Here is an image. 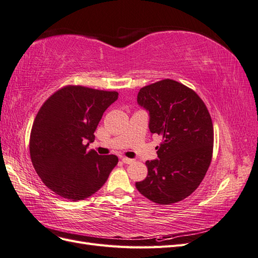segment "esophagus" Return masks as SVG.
Wrapping results in <instances>:
<instances>
[{
  "label": "esophagus",
  "mask_w": 258,
  "mask_h": 258,
  "mask_svg": "<svg viewBox=\"0 0 258 258\" xmlns=\"http://www.w3.org/2000/svg\"><path fill=\"white\" fill-rule=\"evenodd\" d=\"M121 161H122L123 163H127V165H129V163L134 162V159H130V158H127V157H122V158H121Z\"/></svg>",
  "instance_id": "obj_1"
}]
</instances>
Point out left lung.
Masks as SVG:
<instances>
[{
	"instance_id": "8db88e82",
	"label": "left lung",
	"mask_w": 258,
	"mask_h": 258,
	"mask_svg": "<svg viewBox=\"0 0 258 258\" xmlns=\"http://www.w3.org/2000/svg\"><path fill=\"white\" fill-rule=\"evenodd\" d=\"M138 103L150 113L148 127L162 142L156 147L159 159L145 162L147 176L136 187L155 204H175L197 189L210 167L212 119L196 92L169 79L140 89Z\"/></svg>"
}]
</instances>
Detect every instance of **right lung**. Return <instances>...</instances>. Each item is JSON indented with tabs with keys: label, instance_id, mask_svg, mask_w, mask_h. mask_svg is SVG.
Instances as JSON below:
<instances>
[{
	"label": "right lung",
	"instance_id": "1",
	"mask_svg": "<svg viewBox=\"0 0 258 258\" xmlns=\"http://www.w3.org/2000/svg\"><path fill=\"white\" fill-rule=\"evenodd\" d=\"M118 92L69 85L41 106L30 135V156L42 182L72 201L90 197L118 162L115 155L88 151L106 108Z\"/></svg>",
	"mask_w": 258,
	"mask_h": 258
}]
</instances>
